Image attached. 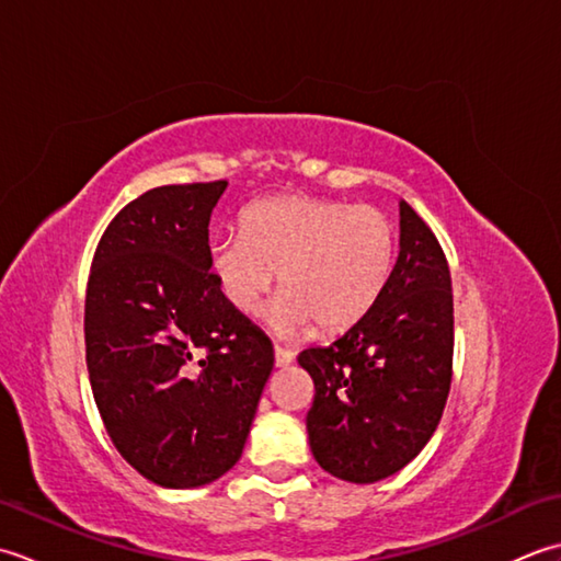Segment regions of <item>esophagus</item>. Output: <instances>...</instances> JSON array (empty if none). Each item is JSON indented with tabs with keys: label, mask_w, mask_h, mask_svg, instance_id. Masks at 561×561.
Listing matches in <instances>:
<instances>
[{
	"label": "esophagus",
	"mask_w": 561,
	"mask_h": 561,
	"mask_svg": "<svg viewBox=\"0 0 561 561\" xmlns=\"http://www.w3.org/2000/svg\"><path fill=\"white\" fill-rule=\"evenodd\" d=\"M291 362H294V352L284 350V347H274V366L284 368V366H289Z\"/></svg>",
	"instance_id": "34e87169"
}]
</instances>
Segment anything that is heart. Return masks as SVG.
Instances as JSON below:
<instances>
[{
  "mask_svg": "<svg viewBox=\"0 0 561 561\" xmlns=\"http://www.w3.org/2000/svg\"><path fill=\"white\" fill-rule=\"evenodd\" d=\"M238 229L209 248L219 291L248 313L277 272L267 318L282 332L350 330L380 299L396 260V226L371 205L279 195L245 207Z\"/></svg>",
  "mask_w": 561,
  "mask_h": 561,
  "instance_id": "obj_1",
  "label": "heart"
}]
</instances>
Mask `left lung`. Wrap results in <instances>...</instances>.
<instances>
[{
  "label": "left lung",
  "instance_id": "8db88e82",
  "mask_svg": "<svg viewBox=\"0 0 561 561\" xmlns=\"http://www.w3.org/2000/svg\"><path fill=\"white\" fill-rule=\"evenodd\" d=\"M299 364L316 386L306 428L320 468L371 484L420 456L450 390L453 291L444 248L408 202L376 306L330 347L304 350Z\"/></svg>",
  "mask_w": 561,
  "mask_h": 561
}]
</instances>
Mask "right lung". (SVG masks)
I'll use <instances>...</instances> for the list:
<instances>
[{
	"label": "right lung",
	"mask_w": 561,
	"mask_h": 561,
	"mask_svg": "<svg viewBox=\"0 0 561 561\" xmlns=\"http://www.w3.org/2000/svg\"><path fill=\"white\" fill-rule=\"evenodd\" d=\"M226 181L147 190L93 253L83 337L105 432L133 468L169 490L238 462L274 366L272 342L209 270V219Z\"/></svg>",
	"instance_id": "right-lung-1"
}]
</instances>
